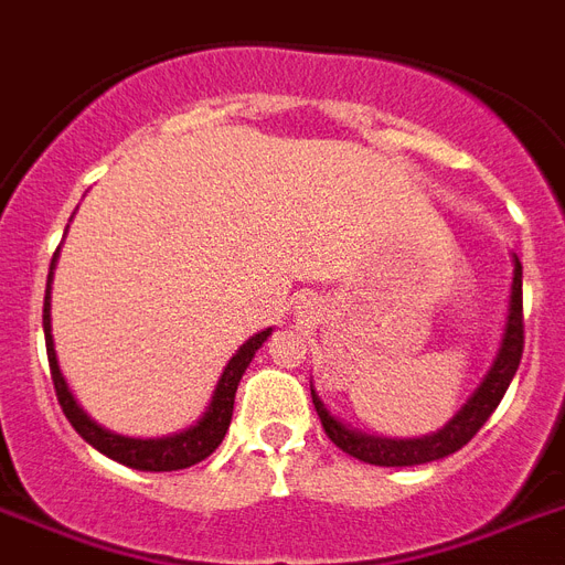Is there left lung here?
Here are the masks:
<instances>
[{"mask_svg":"<svg viewBox=\"0 0 565 565\" xmlns=\"http://www.w3.org/2000/svg\"><path fill=\"white\" fill-rule=\"evenodd\" d=\"M522 349H525V322H522V264L513 255V287H510V308L508 322H504V337H501L499 354L492 361L490 372L481 381V386L475 390L472 398L455 413V419L448 422L446 428H439L437 434L416 439H386V437H370L361 430L345 428L343 422L337 419L334 413L328 411L326 402L319 398L313 384H310V398L317 407L322 428L331 437L337 448H343L345 455L358 457L363 463L372 466H419L430 463V460H443V457L455 455L469 443V439L481 430V425L492 416V411L499 407V402L508 393L510 381L516 375L519 361H522Z\"/></svg>","mask_w":565,"mask_h":565,"instance_id":"8db88e82","label":"left lung"}]
</instances>
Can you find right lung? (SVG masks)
Listing matches in <instances>:
<instances>
[{
  "label": "right lung",
  "mask_w": 565,
  "mask_h": 565,
  "mask_svg": "<svg viewBox=\"0 0 565 565\" xmlns=\"http://www.w3.org/2000/svg\"><path fill=\"white\" fill-rule=\"evenodd\" d=\"M57 252L52 255V266H49L46 278V299H43V334H46V354H49V370H52V384H55V395L61 407H64L66 419L78 434H82L87 443H90L96 451L108 455L110 460H117L122 466H131V469H140V472H175V469H188V466L202 463L204 457L213 455L216 446L222 443V437L228 434L231 413H234V393H237V384L246 366L252 363L255 352L266 343V337L273 334V328H266L260 334L248 337L246 343L239 345V352L234 354L222 372L220 384L213 390V398L207 404V411L193 428L181 430V434H172V437L161 439H135L122 437V434H114V430L102 428L99 422H93L84 407L75 402V395L70 393L64 375H61V366H57L55 343H52V317H49V290H52V269H55Z\"/></svg>",
  "instance_id": "obj_1"
}]
</instances>
